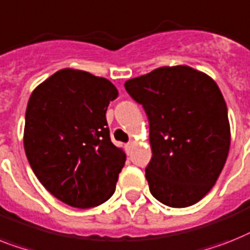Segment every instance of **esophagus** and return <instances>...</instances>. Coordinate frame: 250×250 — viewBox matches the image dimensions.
<instances>
[{
  "mask_svg": "<svg viewBox=\"0 0 250 250\" xmlns=\"http://www.w3.org/2000/svg\"><path fill=\"white\" fill-rule=\"evenodd\" d=\"M133 146H135V141H129V143L125 145V150H127V153L129 154V151H131Z\"/></svg>",
  "mask_w": 250,
  "mask_h": 250,
  "instance_id": "1",
  "label": "esophagus"
}]
</instances>
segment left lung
<instances>
[{"label": "left lung", "mask_w": 250, "mask_h": 250, "mask_svg": "<svg viewBox=\"0 0 250 250\" xmlns=\"http://www.w3.org/2000/svg\"><path fill=\"white\" fill-rule=\"evenodd\" d=\"M149 119L153 158L145 169L151 195L185 208L210 191L226 163L231 132L225 99L208 74L162 66L125 81Z\"/></svg>", "instance_id": "8db88e82"}]
</instances>
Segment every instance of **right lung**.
I'll use <instances>...</instances> for the list:
<instances>
[{
	"instance_id": "add662e5",
	"label": "right lung",
	"mask_w": 250,
	"mask_h": 250,
	"mask_svg": "<svg viewBox=\"0 0 250 250\" xmlns=\"http://www.w3.org/2000/svg\"><path fill=\"white\" fill-rule=\"evenodd\" d=\"M117 97L110 81L70 68L54 73L30 95L26 158L46 190L68 206L91 208L114 194L125 153L111 143L105 114Z\"/></svg>"
}]
</instances>
